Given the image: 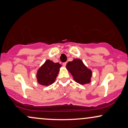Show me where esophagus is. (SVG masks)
Returning a JSON list of instances; mask_svg holds the SVG:
<instances>
[{"mask_svg": "<svg viewBox=\"0 0 128 128\" xmlns=\"http://www.w3.org/2000/svg\"><path fill=\"white\" fill-rule=\"evenodd\" d=\"M66 64H67V62H64V63H63V64H62V66H64V67H66Z\"/></svg>", "mask_w": 128, "mask_h": 128, "instance_id": "34e87169", "label": "esophagus"}]
</instances>
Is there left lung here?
<instances>
[{
  "label": "left lung",
  "instance_id": "left-lung-1",
  "mask_svg": "<svg viewBox=\"0 0 128 128\" xmlns=\"http://www.w3.org/2000/svg\"><path fill=\"white\" fill-rule=\"evenodd\" d=\"M66 68L77 83L84 85L91 82L92 70L88 68L80 59L75 58L72 61H69Z\"/></svg>",
  "mask_w": 128,
  "mask_h": 128
}]
</instances>
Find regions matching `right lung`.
Wrapping results in <instances>:
<instances>
[{"label": "right lung", "mask_w": 128, "mask_h": 128, "mask_svg": "<svg viewBox=\"0 0 128 128\" xmlns=\"http://www.w3.org/2000/svg\"><path fill=\"white\" fill-rule=\"evenodd\" d=\"M61 65L47 60L38 70L36 72L37 82L40 84L48 86L56 80Z\"/></svg>", "instance_id": "1"}]
</instances>
